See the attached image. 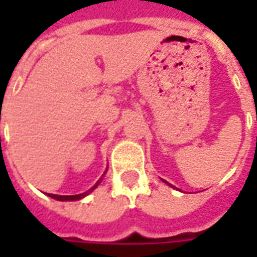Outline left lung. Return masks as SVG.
<instances>
[{"label": "left lung", "mask_w": 257, "mask_h": 257, "mask_svg": "<svg viewBox=\"0 0 257 257\" xmlns=\"http://www.w3.org/2000/svg\"><path fill=\"white\" fill-rule=\"evenodd\" d=\"M168 184H169V183H168Z\"/></svg>", "instance_id": "8db88e82"}]
</instances>
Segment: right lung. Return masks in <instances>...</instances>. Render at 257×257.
Listing matches in <instances>:
<instances>
[{
  "label": "right lung",
  "instance_id": "obj_1",
  "mask_svg": "<svg viewBox=\"0 0 257 257\" xmlns=\"http://www.w3.org/2000/svg\"><path fill=\"white\" fill-rule=\"evenodd\" d=\"M100 182H101V179H99V180H97V183H96L95 186L92 187V189L88 190V191H85V193H82V194H77V195H56V194H48V195H49L51 198L58 199V201H77V199L84 198L85 195H88L89 193H92V191H93V190H95L96 187L99 186V183H100Z\"/></svg>",
  "mask_w": 257,
  "mask_h": 257
}]
</instances>
